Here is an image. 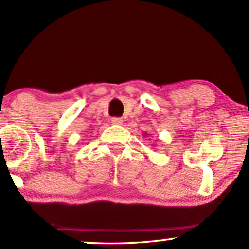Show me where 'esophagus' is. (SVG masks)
Returning a JSON list of instances; mask_svg holds the SVG:
<instances>
[{"mask_svg": "<svg viewBox=\"0 0 249 249\" xmlns=\"http://www.w3.org/2000/svg\"><path fill=\"white\" fill-rule=\"evenodd\" d=\"M111 122H112L113 125H122L123 118H121V117H113V118L111 119Z\"/></svg>", "mask_w": 249, "mask_h": 249, "instance_id": "34e87169", "label": "esophagus"}]
</instances>
